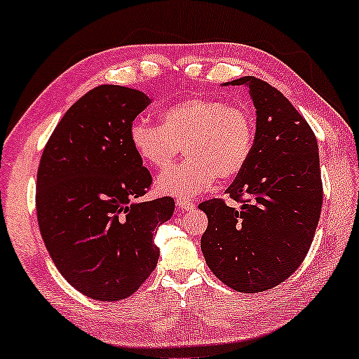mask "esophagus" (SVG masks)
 I'll list each match as a JSON object with an SVG mask.
<instances>
[{"label": "esophagus", "instance_id": "34e87169", "mask_svg": "<svg viewBox=\"0 0 359 359\" xmlns=\"http://www.w3.org/2000/svg\"><path fill=\"white\" fill-rule=\"evenodd\" d=\"M177 208L179 209H184V210H191L193 208H196V204L193 203V201H190V200H185V198H179L177 200Z\"/></svg>", "mask_w": 359, "mask_h": 359}]
</instances>
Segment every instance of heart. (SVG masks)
<instances>
[{
  "instance_id": "b5f03b06",
  "label": "heart",
  "mask_w": 359,
  "mask_h": 359,
  "mask_svg": "<svg viewBox=\"0 0 359 359\" xmlns=\"http://www.w3.org/2000/svg\"><path fill=\"white\" fill-rule=\"evenodd\" d=\"M254 121L248 110L229 102L191 97L159 113V124L137 118L129 126L134 151L158 170L182 151L189 159L159 175V191L174 196L206 193L215 179L243 172L254 149Z\"/></svg>"
}]
</instances>
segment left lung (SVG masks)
I'll list each match as a JSON object with an SVG mask.
<instances>
[{
	"instance_id": "1",
	"label": "left lung",
	"mask_w": 359,
	"mask_h": 359,
	"mask_svg": "<svg viewBox=\"0 0 359 359\" xmlns=\"http://www.w3.org/2000/svg\"><path fill=\"white\" fill-rule=\"evenodd\" d=\"M226 86L249 88L255 137L246 168L224 200L201 203L208 229L201 251L215 276L238 292H262L286 281L302 264L323 204L318 142L305 118L280 90L254 76Z\"/></svg>"
}]
</instances>
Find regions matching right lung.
Returning <instances> with one entry per match:
<instances>
[{"mask_svg": "<svg viewBox=\"0 0 359 359\" xmlns=\"http://www.w3.org/2000/svg\"><path fill=\"white\" fill-rule=\"evenodd\" d=\"M151 100L137 89L102 84L68 108L44 147L36 215L60 275L88 297L133 295L155 270V229L174 200L139 201L150 170L129 142V126Z\"/></svg>", "mask_w": 359, "mask_h": 359, "instance_id": "1", "label": "right lung"}]
</instances>
